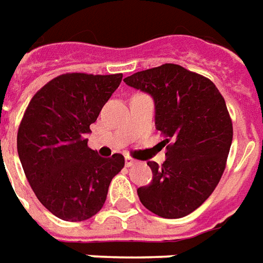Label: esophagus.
I'll list each match as a JSON object with an SVG mask.
<instances>
[{
  "instance_id": "34e87169",
  "label": "esophagus",
  "mask_w": 263,
  "mask_h": 263,
  "mask_svg": "<svg viewBox=\"0 0 263 263\" xmlns=\"http://www.w3.org/2000/svg\"><path fill=\"white\" fill-rule=\"evenodd\" d=\"M135 163H137V160H135V159H132L131 156H126V157H125V164H126V166H128V167H129V166H134Z\"/></svg>"
}]
</instances>
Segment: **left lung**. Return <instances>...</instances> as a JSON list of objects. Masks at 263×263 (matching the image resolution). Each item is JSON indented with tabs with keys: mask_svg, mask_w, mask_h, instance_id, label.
I'll return each mask as SVG.
<instances>
[{
	"mask_svg": "<svg viewBox=\"0 0 263 263\" xmlns=\"http://www.w3.org/2000/svg\"><path fill=\"white\" fill-rule=\"evenodd\" d=\"M124 82L153 97L156 129L166 138V161H147L153 180L138 188L142 205L164 219L190 215L226 168L233 122L224 97L211 79L177 64L137 72Z\"/></svg>",
	"mask_w": 263,
	"mask_h": 263,
	"instance_id": "obj_1",
	"label": "left lung"
}]
</instances>
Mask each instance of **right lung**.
I'll return each instance as SVG.
<instances>
[{
    "instance_id": "1",
    "label": "right lung",
    "mask_w": 263,
    "mask_h": 263,
    "mask_svg": "<svg viewBox=\"0 0 263 263\" xmlns=\"http://www.w3.org/2000/svg\"><path fill=\"white\" fill-rule=\"evenodd\" d=\"M122 73L69 72L36 92L17 129V155L43 206L67 221L90 219L104 205L122 155L104 159L87 146V134Z\"/></svg>"
}]
</instances>
